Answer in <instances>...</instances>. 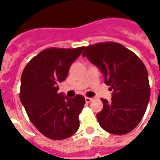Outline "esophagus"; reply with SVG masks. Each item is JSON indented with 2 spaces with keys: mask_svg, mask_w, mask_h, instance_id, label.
<instances>
[{
  "mask_svg": "<svg viewBox=\"0 0 160 160\" xmlns=\"http://www.w3.org/2000/svg\"><path fill=\"white\" fill-rule=\"evenodd\" d=\"M91 100H92V98H89V97H85V102L87 103H90L91 102Z\"/></svg>",
  "mask_w": 160,
  "mask_h": 160,
  "instance_id": "obj_1",
  "label": "esophagus"
}]
</instances>
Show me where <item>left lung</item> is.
Wrapping results in <instances>:
<instances>
[{
	"label": "left lung",
	"mask_w": 160,
	"mask_h": 160,
	"mask_svg": "<svg viewBox=\"0 0 160 160\" xmlns=\"http://www.w3.org/2000/svg\"><path fill=\"white\" fill-rule=\"evenodd\" d=\"M83 57L97 66L112 90L111 101L101 99L99 124L113 134H124L138 125L150 96L148 71L134 52L119 43L105 42L85 47Z\"/></svg>",
	"instance_id": "1"
}]
</instances>
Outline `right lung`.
Instances as JSON below:
<instances>
[{"label": "right lung", "mask_w": 160, "mask_h": 160, "mask_svg": "<svg viewBox=\"0 0 160 160\" xmlns=\"http://www.w3.org/2000/svg\"><path fill=\"white\" fill-rule=\"evenodd\" d=\"M83 50L46 49L32 58L22 72L21 104L31 123L49 139H67L80 127L79 114L85 104V97L77 95L69 98L58 90Z\"/></svg>", "instance_id": "1"}]
</instances>
